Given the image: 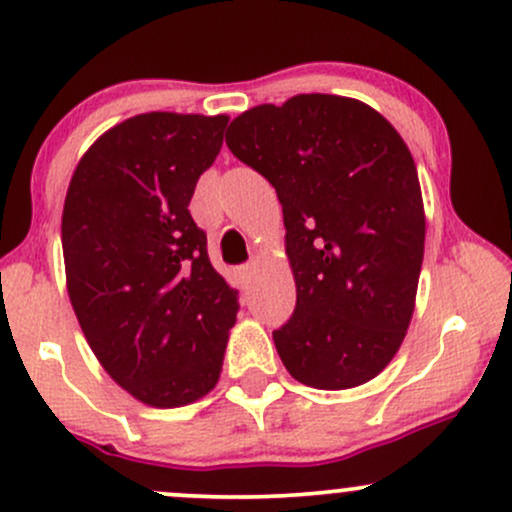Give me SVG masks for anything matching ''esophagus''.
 Segmentation results:
<instances>
[{"label": "esophagus", "mask_w": 512, "mask_h": 512, "mask_svg": "<svg viewBox=\"0 0 512 512\" xmlns=\"http://www.w3.org/2000/svg\"><path fill=\"white\" fill-rule=\"evenodd\" d=\"M252 274H255V262L240 264L236 276H238V284L243 286V289H248V284L252 281Z\"/></svg>", "instance_id": "obj_1"}]
</instances>
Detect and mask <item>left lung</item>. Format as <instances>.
<instances>
[{
  "label": "left lung",
  "instance_id": "1",
  "mask_svg": "<svg viewBox=\"0 0 512 512\" xmlns=\"http://www.w3.org/2000/svg\"><path fill=\"white\" fill-rule=\"evenodd\" d=\"M228 149L284 209L296 308L274 344L298 383L346 390L397 354L414 313L426 219L397 129L354 98L303 93L231 122Z\"/></svg>",
  "mask_w": 512,
  "mask_h": 512
}]
</instances>
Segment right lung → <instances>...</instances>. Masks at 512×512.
Instances as JSON below:
<instances>
[{"instance_id": "obj_1", "label": "right lung", "mask_w": 512, "mask_h": 512, "mask_svg": "<svg viewBox=\"0 0 512 512\" xmlns=\"http://www.w3.org/2000/svg\"><path fill=\"white\" fill-rule=\"evenodd\" d=\"M226 125V115L129 117L86 151L64 199L76 320L110 378L151 407H182L216 385L240 308L187 209Z\"/></svg>"}]
</instances>
